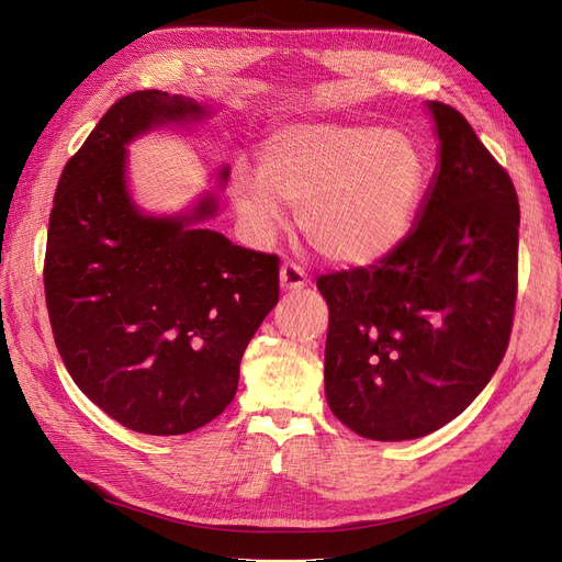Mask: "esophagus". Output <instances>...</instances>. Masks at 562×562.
Listing matches in <instances>:
<instances>
[{"instance_id": "esophagus-1", "label": "esophagus", "mask_w": 562, "mask_h": 562, "mask_svg": "<svg viewBox=\"0 0 562 562\" xmlns=\"http://www.w3.org/2000/svg\"><path fill=\"white\" fill-rule=\"evenodd\" d=\"M306 284H308V276H306V270H303L301 266L286 261L280 268V286H282L284 292H299Z\"/></svg>"}]
</instances>
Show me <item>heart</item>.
Listing matches in <instances>:
<instances>
[{"instance_id":"heart-1","label":"heart","mask_w":562,"mask_h":562,"mask_svg":"<svg viewBox=\"0 0 562 562\" xmlns=\"http://www.w3.org/2000/svg\"><path fill=\"white\" fill-rule=\"evenodd\" d=\"M426 179V157L403 132L299 122L266 138L259 169L235 167L231 198L254 237L276 233L290 204L327 263L372 268L407 239Z\"/></svg>"}]
</instances>
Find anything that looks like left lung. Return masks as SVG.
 Returning <instances> with one entry per match:
<instances>
[{
    "label": "left lung",
    "mask_w": 562,
    "mask_h": 562,
    "mask_svg": "<svg viewBox=\"0 0 562 562\" xmlns=\"http://www.w3.org/2000/svg\"><path fill=\"white\" fill-rule=\"evenodd\" d=\"M426 108L438 169L407 239L372 268L317 278L327 405L381 442L424 438L467 409L504 358L516 308V188L461 112Z\"/></svg>",
    "instance_id": "1"
}]
</instances>
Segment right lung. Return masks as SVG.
<instances>
[{"mask_svg":"<svg viewBox=\"0 0 562 562\" xmlns=\"http://www.w3.org/2000/svg\"><path fill=\"white\" fill-rule=\"evenodd\" d=\"M210 117L188 95H124L63 169L49 218L44 292L60 358L93 405L148 436L190 432L233 403L239 360L280 296L278 256L204 228L214 192L157 216L130 190L136 138ZM228 176L223 165L221 188Z\"/></svg>","mask_w":562,"mask_h":562,"instance_id":"1","label":"right lung"}]
</instances>
